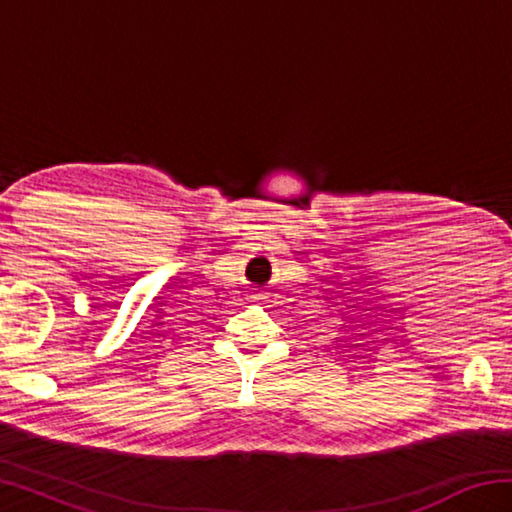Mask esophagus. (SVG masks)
Masks as SVG:
<instances>
[{
    "instance_id": "1",
    "label": "esophagus",
    "mask_w": 512,
    "mask_h": 512,
    "mask_svg": "<svg viewBox=\"0 0 512 512\" xmlns=\"http://www.w3.org/2000/svg\"><path fill=\"white\" fill-rule=\"evenodd\" d=\"M266 296H264V293H255V296H253V300H264Z\"/></svg>"
}]
</instances>
